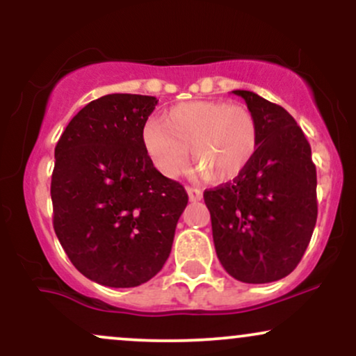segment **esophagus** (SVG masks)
<instances>
[{"label":"esophagus","mask_w":356,"mask_h":356,"mask_svg":"<svg viewBox=\"0 0 356 356\" xmlns=\"http://www.w3.org/2000/svg\"><path fill=\"white\" fill-rule=\"evenodd\" d=\"M187 194H189V201H192V202L201 201L202 199V191L195 189V187H187Z\"/></svg>","instance_id":"1"}]
</instances>
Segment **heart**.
Wrapping results in <instances>:
<instances>
[{"mask_svg":"<svg viewBox=\"0 0 356 356\" xmlns=\"http://www.w3.org/2000/svg\"><path fill=\"white\" fill-rule=\"evenodd\" d=\"M142 144L155 169L165 177L182 170L191 145L195 172L212 182H229L251 165L259 147V127L244 105L197 100L174 105L142 130Z\"/></svg>","mask_w":356,"mask_h":356,"instance_id":"b5f03b06","label":"heart"}]
</instances>
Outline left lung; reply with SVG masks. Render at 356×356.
Returning <instances> with one entry per match:
<instances>
[{"mask_svg": "<svg viewBox=\"0 0 356 356\" xmlns=\"http://www.w3.org/2000/svg\"><path fill=\"white\" fill-rule=\"evenodd\" d=\"M254 113L259 147L232 182L204 192L220 264L243 283L288 276L303 257L318 216L316 167L296 120L280 105L234 90Z\"/></svg>", "mask_w": 356, "mask_h": 356, "instance_id": "left-lung-1", "label": "left lung"}]
</instances>
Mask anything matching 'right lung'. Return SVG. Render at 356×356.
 Masks as SVG:
<instances>
[{
    "instance_id": "add662e5",
    "label": "right lung",
    "mask_w": 356,
    "mask_h": 356,
    "mask_svg": "<svg viewBox=\"0 0 356 356\" xmlns=\"http://www.w3.org/2000/svg\"><path fill=\"white\" fill-rule=\"evenodd\" d=\"M157 102L132 93L100 97L72 118L55 147L56 238L81 275L110 288H134L161 271L189 201L142 144Z\"/></svg>"
}]
</instances>
